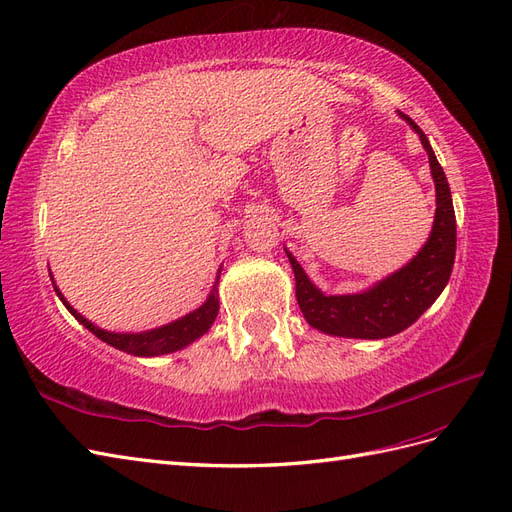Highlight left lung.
Masks as SVG:
<instances>
[{"label": "left lung", "mask_w": 512, "mask_h": 512, "mask_svg": "<svg viewBox=\"0 0 512 512\" xmlns=\"http://www.w3.org/2000/svg\"><path fill=\"white\" fill-rule=\"evenodd\" d=\"M401 118L418 133L422 148L429 154V167L435 182V221L431 236L418 255L384 281L375 283L362 294L326 296L311 281L302 266L287 248L289 264L296 276V298L300 311L309 324L326 334L345 339H386L410 328L442 294L457 251V221L452 208L450 186L442 165L420 126L399 113Z\"/></svg>", "instance_id": "left-lung-1"}]
</instances>
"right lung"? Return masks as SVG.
<instances>
[{"label":"right lung","instance_id":"1","mask_svg":"<svg viewBox=\"0 0 512 512\" xmlns=\"http://www.w3.org/2000/svg\"><path fill=\"white\" fill-rule=\"evenodd\" d=\"M218 276H221V270H218ZM218 276H216V283L210 291L208 300L203 302L199 309L171 321V324H167V326L145 330V332H133V334L109 332V330H102V328L94 326L92 321H87L81 313H77V309H72V306L66 302V298L62 296V291L57 289V285H53V287H55V294L60 296L66 309L75 315L79 324H83L92 334H96L100 341H105L107 345L120 349V352L133 354V356H163V354L178 352V349L191 345L193 341H197L199 337H203V334L210 330V326L214 324V319L218 315V289H216ZM51 281H53V276H51Z\"/></svg>","mask_w":512,"mask_h":512}]
</instances>
